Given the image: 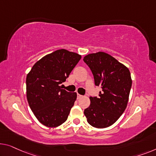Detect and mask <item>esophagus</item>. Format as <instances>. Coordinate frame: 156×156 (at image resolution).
<instances>
[{"label":"esophagus","instance_id":"34e87169","mask_svg":"<svg viewBox=\"0 0 156 156\" xmlns=\"http://www.w3.org/2000/svg\"><path fill=\"white\" fill-rule=\"evenodd\" d=\"M82 97H83V96H82V95H81V94H77V99H78L82 98Z\"/></svg>","mask_w":156,"mask_h":156}]
</instances>
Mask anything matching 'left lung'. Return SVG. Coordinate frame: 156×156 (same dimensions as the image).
Masks as SVG:
<instances>
[{
  "mask_svg": "<svg viewBox=\"0 0 156 156\" xmlns=\"http://www.w3.org/2000/svg\"><path fill=\"white\" fill-rule=\"evenodd\" d=\"M92 72L95 85L101 86L99 98L90 97L85 109L87 121L96 128H106L117 121L127 107L132 78L129 70L112 56L104 52L83 58Z\"/></svg>",
  "mask_w": 156,
  "mask_h": 156,
  "instance_id": "1",
  "label": "left lung"
}]
</instances>
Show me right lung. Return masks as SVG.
<instances>
[{
    "label": "right lung",
    "mask_w": 156,
    "mask_h": 156,
    "mask_svg": "<svg viewBox=\"0 0 156 156\" xmlns=\"http://www.w3.org/2000/svg\"><path fill=\"white\" fill-rule=\"evenodd\" d=\"M81 55L65 49L44 56L27 76V98L34 115L48 127L66 121L77 98V93L62 89Z\"/></svg>",
    "instance_id": "add662e5"
}]
</instances>
